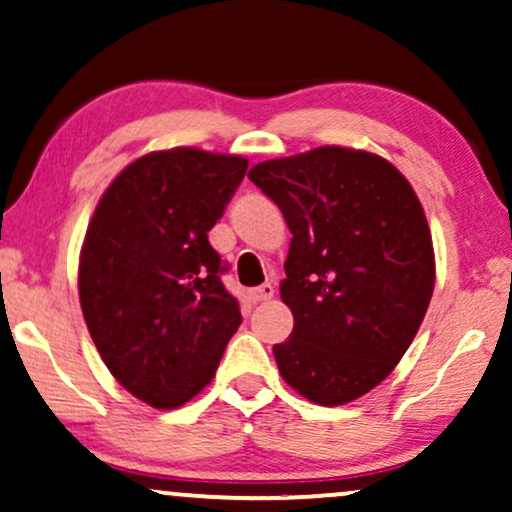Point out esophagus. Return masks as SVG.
<instances>
[{"label":"esophagus","instance_id":"1","mask_svg":"<svg viewBox=\"0 0 512 512\" xmlns=\"http://www.w3.org/2000/svg\"><path fill=\"white\" fill-rule=\"evenodd\" d=\"M274 297V285L264 283L260 288H252L248 290V299L252 304H260V302H267V299Z\"/></svg>","mask_w":512,"mask_h":512}]
</instances>
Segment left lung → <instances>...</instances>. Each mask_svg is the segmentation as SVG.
Instances as JSON below:
<instances>
[{
	"label": "left lung",
	"instance_id": "obj_1",
	"mask_svg": "<svg viewBox=\"0 0 512 512\" xmlns=\"http://www.w3.org/2000/svg\"><path fill=\"white\" fill-rule=\"evenodd\" d=\"M248 177L292 241L281 299L295 316L278 372L311 403H351L405 356L435 283L433 241L410 182L377 154L318 147Z\"/></svg>",
	"mask_w": 512,
	"mask_h": 512
}]
</instances>
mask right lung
<instances>
[{"mask_svg":"<svg viewBox=\"0 0 512 512\" xmlns=\"http://www.w3.org/2000/svg\"><path fill=\"white\" fill-rule=\"evenodd\" d=\"M248 161L177 147L121 170L88 224L79 299L109 372L156 410L185 405L215 377L241 325L208 231Z\"/></svg>","mask_w":512,"mask_h":512,"instance_id":"add662e5","label":"right lung"}]
</instances>
